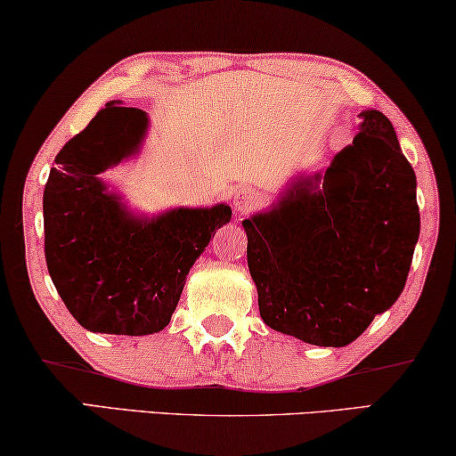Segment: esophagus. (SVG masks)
Returning <instances> with one entry per match:
<instances>
[{
	"label": "esophagus",
	"instance_id": "1",
	"mask_svg": "<svg viewBox=\"0 0 456 456\" xmlns=\"http://www.w3.org/2000/svg\"><path fill=\"white\" fill-rule=\"evenodd\" d=\"M259 203H261V195L257 191H251V189L239 191V192H236V197H234L236 209L242 211V214H247V211L255 209Z\"/></svg>",
	"mask_w": 456,
	"mask_h": 456
}]
</instances>
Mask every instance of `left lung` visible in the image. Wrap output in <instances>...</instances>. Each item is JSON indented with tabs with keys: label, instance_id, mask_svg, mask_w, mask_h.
Instances as JSON below:
<instances>
[{
	"label": "left lung",
	"instance_id": "1",
	"mask_svg": "<svg viewBox=\"0 0 456 456\" xmlns=\"http://www.w3.org/2000/svg\"><path fill=\"white\" fill-rule=\"evenodd\" d=\"M326 172L298 174L242 220L259 314L276 332L346 346L396 303L419 239L417 178L378 110Z\"/></svg>",
	"mask_w": 456,
	"mask_h": 456
}]
</instances>
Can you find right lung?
Here are the masks:
<instances>
[{"mask_svg": "<svg viewBox=\"0 0 456 456\" xmlns=\"http://www.w3.org/2000/svg\"><path fill=\"white\" fill-rule=\"evenodd\" d=\"M142 110L110 102L55 155L43 192L45 261L55 290L89 332L145 336L164 330L186 276L232 209L176 208L139 217L99 174L145 141Z\"/></svg>", "mask_w": 456, "mask_h": 456, "instance_id": "right-lung-1", "label": "right lung"}]
</instances>
